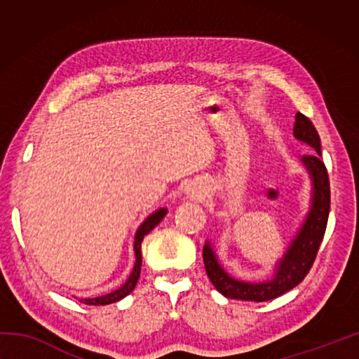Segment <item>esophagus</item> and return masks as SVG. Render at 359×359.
Returning <instances> with one entry per match:
<instances>
[{"label":"esophagus","mask_w":359,"mask_h":359,"mask_svg":"<svg viewBox=\"0 0 359 359\" xmlns=\"http://www.w3.org/2000/svg\"><path fill=\"white\" fill-rule=\"evenodd\" d=\"M191 194H193V196H203V191L201 190H191Z\"/></svg>","instance_id":"34e87169"}]
</instances>
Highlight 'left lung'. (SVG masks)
<instances>
[{"instance_id":"8db88e82","label":"left lung","mask_w":359,"mask_h":359,"mask_svg":"<svg viewBox=\"0 0 359 359\" xmlns=\"http://www.w3.org/2000/svg\"><path fill=\"white\" fill-rule=\"evenodd\" d=\"M294 136L299 141L311 145L315 151V154L302 156V163L307 166L309 172L312 175L313 199L312 209L309 212L301 231L297 233L287 253H285L280 264L277 266L276 277L264 283H245L234 280L218 264L210 245L205 244L203 248V259L208 277L218 293L229 297V299L255 302L276 299V297L294 288L296 285H299L304 280V277L309 274L315 258H317L318 248L326 231L327 217H330V177H327L325 163L320 158L321 144L318 133L309 117L301 112L296 114Z\"/></svg>"}]
</instances>
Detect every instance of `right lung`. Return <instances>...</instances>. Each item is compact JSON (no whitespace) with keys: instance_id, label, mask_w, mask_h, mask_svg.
<instances>
[{"instance_id":"obj_1","label":"right lung","mask_w":359,"mask_h":359,"mask_svg":"<svg viewBox=\"0 0 359 359\" xmlns=\"http://www.w3.org/2000/svg\"><path fill=\"white\" fill-rule=\"evenodd\" d=\"M166 215V209H160L156 210L155 214H151L147 220H145L141 228L137 229L136 233V241H135V252H136V263H135V269H133L131 276L123 287H120L118 290L112 291L106 296H100V297H93V299H81L83 304L87 306H106V304H112L117 302L120 299H123L125 296H128L133 290H135L136 283L139 280V276H141V266H142V253H141V244L145 234H149L151 229H154L158 223L163 220V217Z\"/></svg>"}]
</instances>
